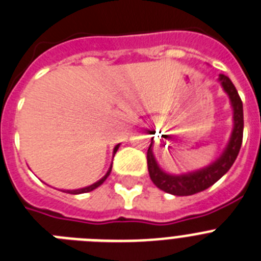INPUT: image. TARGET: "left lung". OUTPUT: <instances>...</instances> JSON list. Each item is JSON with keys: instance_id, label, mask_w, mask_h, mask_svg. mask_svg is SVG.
I'll use <instances>...</instances> for the list:
<instances>
[{"instance_id": "1", "label": "left lung", "mask_w": 261, "mask_h": 261, "mask_svg": "<svg viewBox=\"0 0 261 261\" xmlns=\"http://www.w3.org/2000/svg\"><path fill=\"white\" fill-rule=\"evenodd\" d=\"M218 81L222 85L225 93L229 95L232 111H234V115H232L234 128H232L229 144L223 150L222 155L217 161H214L212 165L206 166L201 170H197V171L188 172V174L171 175L163 171L156 163L153 151H151L153 150L151 149L153 140H151L146 156L147 170H149L151 181L158 187L159 190L175 196H190L201 192L213 186L217 180H220L221 177L229 171L238 156L242 146V140H243V103H242V99L235 89L234 84L227 75L220 74Z\"/></svg>"}]
</instances>
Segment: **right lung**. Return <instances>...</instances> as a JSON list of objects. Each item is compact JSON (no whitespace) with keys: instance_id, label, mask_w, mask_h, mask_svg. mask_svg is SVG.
<instances>
[{"instance_id":"right-lung-1","label":"right lung","mask_w":261,"mask_h":261,"mask_svg":"<svg viewBox=\"0 0 261 261\" xmlns=\"http://www.w3.org/2000/svg\"><path fill=\"white\" fill-rule=\"evenodd\" d=\"M119 146H120V145H116V146H115V149H114V155H115V154H116V151H117V149H119ZM111 170H112V165H111V166H110V168H108L107 174H106L105 176H103L102 179H100V180H98V181H96V183L91 184V186H89V187H85V188H80V190H71V191H66V192H68V193H71V195H80V193H86V192H91V191H94V190H95V188H98L99 186H102V184H103V181H105L106 179H107V177H108V175L111 174ZM64 192H65V191H64Z\"/></svg>"}]
</instances>
